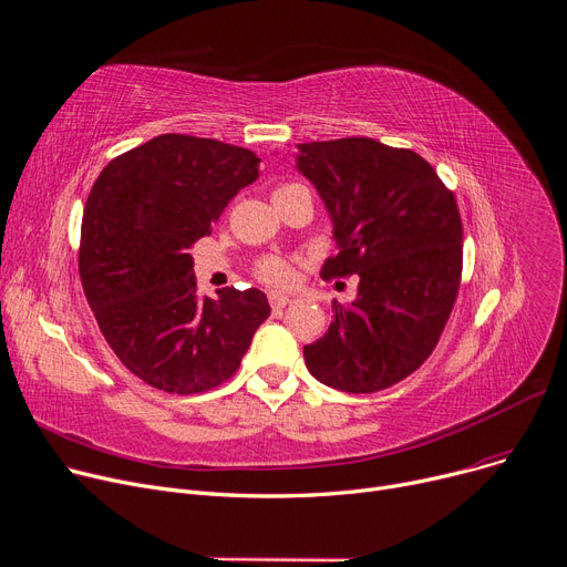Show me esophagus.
Listing matches in <instances>:
<instances>
[{
	"instance_id": "esophagus-1",
	"label": "esophagus",
	"mask_w": 567,
	"mask_h": 567,
	"mask_svg": "<svg viewBox=\"0 0 567 567\" xmlns=\"http://www.w3.org/2000/svg\"><path fill=\"white\" fill-rule=\"evenodd\" d=\"M288 305H290V300L286 298V295H279V292H272V295H269V307H272V311H275V313H281Z\"/></svg>"
}]
</instances>
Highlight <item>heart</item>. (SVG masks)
Returning a JSON list of instances; mask_svg holds the SVG:
<instances>
[{
	"mask_svg": "<svg viewBox=\"0 0 567 567\" xmlns=\"http://www.w3.org/2000/svg\"><path fill=\"white\" fill-rule=\"evenodd\" d=\"M295 192H307V186L295 184V182L279 184L275 188L272 198H281V196H288ZM254 275L258 281H262L269 288H288L295 281V267L284 256H262L254 267Z\"/></svg>",
	"mask_w": 567,
	"mask_h": 567,
	"instance_id": "1",
	"label": "heart"
}]
</instances>
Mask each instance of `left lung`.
I'll return each instance as SVG.
<instances>
[{
  "mask_svg": "<svg viewBox=\"0 0 567 567\" xmlns=\"http://www.w3.org/2000/svg\"><path fill=\"white\" fill-rule=\"evenodd\" d=\"M298 171L334 224L322 279L360 277L334 302L328 334L305 346L313 379L350 394L403 381L434 353L462 284L464 228L454 194L417 152L371 138L298 145Z\"/></svg>",
  "mask_w": 567,
  "mask_h": 567,
  "instance_id": "1",
  "label": "left lung"
}]
</instances>
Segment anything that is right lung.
<instances>
[{"mask_svg": "<svg viewBox=\"0 0 567 567\" xmlns=\"http://www.w3.org/2000/svg\"><path fill=\"white\" fill-rule=\"evenodd\" d=\"M260 158L221 141L164 133L107 164L85 203L78 269L120 362L168 394L219 388L269 316L265 292L200 298L196 241L212 233Z\"/></svg>", "mask_w": 567, "mask_h": 567, "instance_id": "add662e5", "label": "right lung"}]
</instances>
